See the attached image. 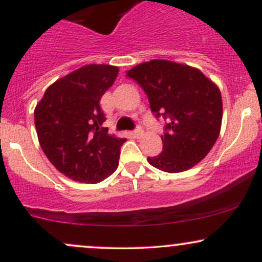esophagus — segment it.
<instances>
[{
    "label": "esophagus",
    "instance_id": "34e87169",
    "mask_svg": "<svg viewBox=\"0 0 262 262\" xmlns=\"http://www.w3.org/2000/svg\"><path fill=\"white\" fill-rule=\"evenodd\" d=\"M133 135H134L135 138H140V137H143V135H144V130H143V128L137 127V129H135V130L133 132Z\"/></svg>",
    "mask_w": 262,
    "mask_h": 262
}]
</instances>
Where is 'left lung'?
Here are the masks:
<instances>
[{
	"instance_id": "8db88e82",
	"label": "left lung",
	"mask_w": 262,
	"mask_h": 262,
	"mask_svg": "<svg viewBox=\"0 0 262 262\" xmlns=\"http://www.w3.org/2000/svg\"><path fill=\"white\" fill-rule=\"evenodd\" d=\"M148 96L151 112L166 121L161 154L148 158L165 172H182L204 159L218 139L223 116L221 91L198 69L151 60L127 71Z\"/></svg>"
}]
</instances>
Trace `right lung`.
I'll return each mask as SVG.
<instances>
[{"instance_id":"add662e5","label":"right lung","mask_w":262,"mask_h":262,"mask_svg":"<svg viewBox=\"0 0 262 262\" xmlns=\"http://www.w3.org/2000/svg\"><path fill=\"white\" fill-rule=\"evenodd\" d=\"M118 68L86 65L49 86L34 111L39 143L56 170L74 181L98 183L112 175L124 138L108 134L100 107Z\"/></svg>"}]
</instances>
